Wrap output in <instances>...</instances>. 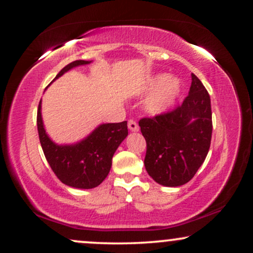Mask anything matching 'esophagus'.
Segmentation results:
<instances>
[{
	"instance_id": "esophagus-1",
	"label": "esophagus",
	"mask_w": 253,
	"mask_h": 253,
	"mask_svg": "<svg viewBox=\"0 0 253 253\" xmlns=\"http://www.w3.org/2000/svg\"><path fill=\"white\" fill-rule=\"evenodd\" d=\"M127 127H129V130L132 131V132H137V131L139 130V126H138V124L134 122L133 120H130L129 122H127Z\"/></svg>"
}]
</instances>
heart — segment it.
Returning a JSON list of instances; mask_svg holds the SVG:
<instances>
[{
  "mask_svg": "<svg viewBox=\"0 0 253 253\" xmlns=\"http://www.w3.org/2000/svg\"><path fill=\"white\" fill-rule=\"evenodd\" d=\"M146 92L152 94L145 101V110L151 115H159L176 101L181 92V83L176 78H169L168 75H158L147 83Z\"/></svg>",
  "mask_w": 253,
  "mask_h": 253,
  "instance_id": "b5f03b06",
  "label": "heart"
}]
</instances>
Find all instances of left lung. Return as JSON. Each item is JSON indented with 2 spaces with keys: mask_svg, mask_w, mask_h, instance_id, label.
Returning a JSON list of instances; mask_svg holds the SVG:
<instances>
[{
  "mask_svg": "<svg viewBox=\"0 0 253 253\" xmlns=\"http://www.w3.org/2000/svg\"><path fill=\"white\" fill-rule=\"evenodd\" d=\"M189 95L172 112L141 119L146 140L145 168L159 184L181 186L198 170L209 153L212 138V109L209 92L191 74Z\"/></svg>",
  "mask_w": 253,
  "mask_h": 253,
  "instance_id": "8db88e82",
  "label": "left lung"
}]
</instances>
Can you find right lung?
<instances>
[{"label":"right lung","instance_id":"obj_1","mask_svg":"<svg viewBox=\"0 0 253 253\" xmlns=\"http://www.w3.org/2000/svg\"><path fill=\"white\" fill-rule=\"evenodd\" d=\"M91 62L84 60L71 62L58 72L55 79L71 69ZM37 124L41 147L50 168L62 183L76 189H93L101 184L112 168L114 153L127 136L126 121L103 123L78 143L58 145L50 139L44 130L41 100L38 107Z\"/></svg>","mask_w":253,"mask_h":253}]
</instances>
